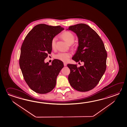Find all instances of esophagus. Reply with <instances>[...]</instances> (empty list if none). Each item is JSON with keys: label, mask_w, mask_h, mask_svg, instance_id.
Segmentation results:
<instances>
[{"label": "esophagus", "mask_w": 127, "mask_h": 127, "mask_svg": "<svg viewBox=\"0 0 127 127\" xmlns=\"http://www.w3.org/2000/svg\"><path fill=\"white\" fill-rule=\"evenodd\" d=\"M64 65L65 66H66L67 65V64H66L65 62H64Z\"/></svg>", "instance_id": "1"}]
</instances>
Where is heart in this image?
I'll return each mask as SVG.
<instances>
[{"instance_id": "b5f03b06", "label": "heart", "mask_w": 127, "mask_h": 127, "mask_svg": "<svg viewBox=\"0 0 127 127\" xmlns=\"http://www.w3.org/2000/svg\"><path fill=\"white\" fill-rule=\"evenodd\" d=\"M61 37L69 45H71L73 42L75 36L70 31H65L61 34ZM57 38L54 37L51 41V45L52 48H55L56 45ZM70 54L69 53H59L55 56V57L57 59L63 62H67L70 57Z\"/></svg>"}]
</instances>
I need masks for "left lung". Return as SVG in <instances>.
Returning <instances> with one entry per match:
<instances>
[{"mask_svg":"<svg viewBox=\"0 0 127 127\" xmlns=\"http://www.w3.org/2000/svg\"><path fill=\"white\" fill-rule=\"evenodd\" d=\"M66 30L73 31L78 39V46L72 59L84 63L77 67L68 64L70 69L68 80L70 86L79 92H87L95 88L106 69L107 53L98 34L89 26L78 24Z\"/></svg>","mask_w":127,"mask_h":127,"instance_id":"obj_1","label":"left lung"}]
</instances>
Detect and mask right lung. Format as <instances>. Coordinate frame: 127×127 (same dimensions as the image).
I'll list each match as a JSON object with an SVG mask.
<instances>
[{"mask_svg": "<svg viewBox=\"0 0 127 127\" xmlns=\"http://www.w3.org/2000/svg\"><path fill=\"white\" fill-rule=\"evenodd\" d=\"M64 30L60 26L39 24L29 32L23 43L20 68L29 87L36 93H48L56 86L57 77L64 64L55 59L50 65L45 59L52 51V38Z\"/></svg>", "mask_w": 127, "mask_h": 127, "instance_id": "1", "label": "right lung"}]
</instances>
